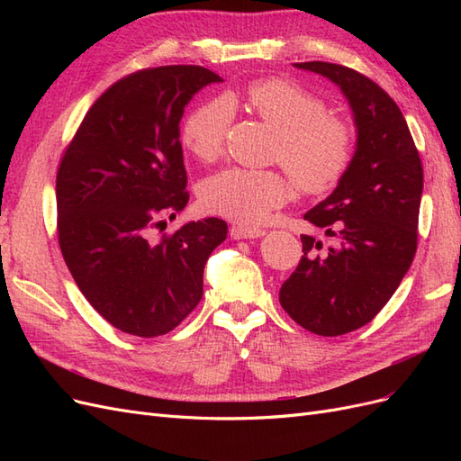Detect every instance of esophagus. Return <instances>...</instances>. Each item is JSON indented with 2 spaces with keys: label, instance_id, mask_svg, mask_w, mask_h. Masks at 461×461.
Returning <instances> with one entry per match:
<instances>
[{
  "label": "esophagus",
  "instance_id": "34e87169",
  "mask_svg": "<svg viewBox=\"0 0 461 461\" xmlns=\"http://www.w3.org/2000/svg\"><path fill=\"white\" fill-rule=\"evenodd\" d=\"M265 230L258 227H244V225H232L230 227V236L234 240H246V239H259L263 236Z\"/></svg>",
  "mask_w": 461,
  "mask_h": 461
}]
</instances>
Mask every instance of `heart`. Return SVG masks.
Instances as JSON below:
<instances>
[{
	"mask_svg": "<svg viewBox=\"0 0 461 461\" xmlns=\"http://www.w3.org/2000/svg\"><path fill=\"white\" fill-rule=\"evenodd\" d=\"M249 109L275 132L271 159L281 163L305 194H323L339 183L352 159V132L339 117L325 113L323 102L294 82L269 78L246 90ZM234 119L229 97L196 107L183 124V142L196 159L215 161ZM290 183L276 169L229 167L200 186L209 213L239 222H259L283 205Z\"/></svg>",
	"mask_w": 461,
	"mask_h": 461,
	"instance_id": "obj_1",
	"label": "heart"
}]
</instances>
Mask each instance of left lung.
I'll use <instances>...</instances> for the list:
<instances>
[{
	"mask_svg": "<svg viewBox=\"0 0 461 461\" xmlns=\"http://www.w3.org/2000/svg\"><path fill=\"white\" fill-rule=\"evenodd\" d=\"M339 85L354 111L356 153L339 186L303 215L337 236L323 248L302 234V259L278 292L305 330L339 337L367 325L393 298L417 249L423 165L400 107L350 67L296 63Z\"/></svg>",
	"mask_w": 461,
	"mask_h": 461,
	"instance_id": "obj_1",
	"label": "left lung"
}]
</instances>
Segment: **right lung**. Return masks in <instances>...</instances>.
<instances>
[{
	"label": "right lung",
	"mask_w": 461,
	"mask_h": 461,
	"mask_svg": "<svg viewBox=\"0 0 461 461\" xmlns=\"http://www.w3.org/2000/svg\"><path fill=\"white\" fill-rule=\"evenodd\" d=\"M219 75L200 65L142 68L88 109L55 180L58 240L77 286L115 329L153 339L171 332L203 296L209 254L227 239L217 217L186 222L178 122L192 95Z\"/></svg>",
	"instance_id": "obj_1"
}]
</instances>
